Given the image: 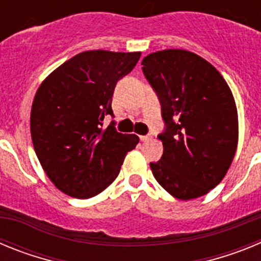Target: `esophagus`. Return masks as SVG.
Instances as JSON below:
<instances>
[{
  "instance_id": "34e87169",
  "label": "esophagus",
  "mask_w": 261,
  "mask_h": 261,
  "mask_svg": "<svg viewBox=\"0 0 261 261\" xmlns=\"http://www.w3.org/2000/svg\"><path fill=\"white\" fill-rule=\"evenodd\" d=\"M151 138V136L150 135H146V136H140V140H141L142 142H146V141H149V140H150Z\"/></svg>"
}]
</instances>
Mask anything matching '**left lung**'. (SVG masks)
<instances>
[{"instance_id": "1", "label": "left lung", "mask_w": 261, "mask_h": 261, "mask_svg": "<svg viewBox=\"0 0 261 261\" xmlns=\"http://www.w3.org/2000/svg\"><path fill=\"white\" fill-rule=\"evenodd\" d=\"M142 71L162 107V158L154 177L179 200L204 196L221 183L238 145V112L231 90L206 60L184 49L150 53Z\"/></svg>"}]
</instances>
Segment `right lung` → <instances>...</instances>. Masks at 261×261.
Here are the masks:
<instances>
[{
    "instance_id": "add662e5",
    "label": "right lung",
    "mask_w": 261,
    "mask_h": 261,
    "mask_svg": "<svg viewBox=\"0 0 261 261\" xmlns=\"http://www.w3.org/2000/svg\"><path fill=\"white\" fill-rule=\"evenodd\" d=\"M141 52L86 50L53 70L35 94L31 138L39 162L61 192L90 199L117 177L140 138L103 128L112 112L117 81L132 71Z\"/></svg>"
}]
</instances>
